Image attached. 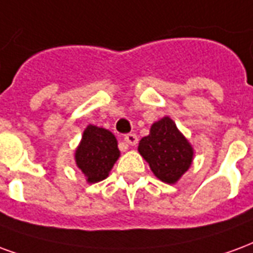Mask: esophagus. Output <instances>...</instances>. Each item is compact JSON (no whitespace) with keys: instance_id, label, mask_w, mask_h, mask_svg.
Listing matches in <instances>:
<instances>
[{"instance_id":"obj_1","label":"esophagus","mask_w":253,"mask_h":253,"mask_svg":"<svg viewBox=\"0 0 253 253\" xmlns=\"http://www.w3.org/2000/svg\"><path fill=\"white\" fill-rule=\"evenodd\" d=\"M124 141L126 143V144L136 145L137 144V141H139V139H137V136H136L134 133H128L124 136Z\"/></svg>"}]
</instances>
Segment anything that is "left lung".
Here are the masks:
<instances>
[{
    "mask_svg": "<svg viewBox=\"0 0 253 253\" xmlns=\"http://www.w3.org/2000/svg\"><path fill=\"white\" fill-rule=\"evenodd\" d=\"M137 149L155 176L169 185L176 183L194 159L193 145L169 116L151 125Z\"/></svg>",
    "mask_w": 253,
    "mask_h": 253,
    "instance_id": "obj_1",
    "label": "left lung"
}]
</instances>
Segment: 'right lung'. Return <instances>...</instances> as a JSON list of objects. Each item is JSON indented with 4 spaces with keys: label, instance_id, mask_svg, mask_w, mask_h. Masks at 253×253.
<instances>
[{
    "label": "right lung",
    "instance_id": "add662e5",
    "mask_svg": "<svg viewBox=\"0 0 253 253\" xmlns=\"http://www.w3.org/2000/svg\"><path fill=\"white\" fill-rule=\"evenodd\" d=\"M120 158L117 139L110 130L88 124L75 149V165L86 178L87 183L106 179L114 163Z\"/></svg>",
    "mask_w": 253,
    "mask_h": 253
}]
</instances>
